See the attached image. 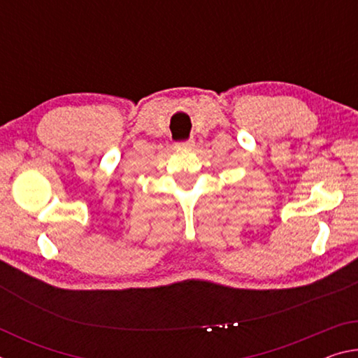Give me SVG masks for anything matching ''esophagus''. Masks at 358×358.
Listing matches in <instances>:
<instances>
[{
	"label": "esophagus",
	"mask_w": 358,
	"mask_h": 358,
	"mask_svg": "<svg viewBox=\"0 0 358 358\" xmlns=\"http://www.w3.org/2000/svg\"><path fill=\"white\" fill-rule=\"evenodd\" d=\"M177 147H178V148H191V147H194V141H192V138H187V141L178 142Z\"/></svg>",
	"instance_id": "1"
}]
</instances>
